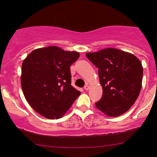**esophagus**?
Returning <instances> with one entry per match:
<instances>
[{
	"mask_svg": "<svg viewBox=\"0 0 157 157\" xmlns=\"http://www.w3.org/2000/svg\"><path fill=\"white\" fill-rule=\"evenodd\" d=\"M84 89L86 90V91H88V90L89 89V85H86L85 86H84Z\"/></svg>",
	"mask_w": 157,
	"mask_h": 157,
	"instance_id": "34e87169",
	"label": "esophagus"
}]
</instances>
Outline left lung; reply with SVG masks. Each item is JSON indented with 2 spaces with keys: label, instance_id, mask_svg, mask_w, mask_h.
<instances>
[{
  "label": "left lung",
  "instance_id": "8db88e82",
  "mask_svg": "<svg viewBox=\"0 0 157 157\" xmlns=\"http://www.w3.org/2000/svg\"><path fill=\"white\" fill-rule=\"evenodd\" d=\"M86 56L98 68L103 89L96 108L109 117L123 114L140 93L143 76L141 61L132 53L117 48H105Z\"/></svg>",
  "mask_w": 157,
  "mask_h": 157
}]
</instances>
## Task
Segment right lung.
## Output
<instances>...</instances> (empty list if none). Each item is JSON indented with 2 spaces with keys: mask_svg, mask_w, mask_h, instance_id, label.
Returning a JSON list of instances; mask_svg holds the SVG:
<instances>
[{
  "mask_svg": "<svg viewBox=\"0 0 157 157\" xmlns=\"http://www.w3.org/2000/svg\"><path fill=\"white\" fill-rule=\"evenodd\" d=\"M76 51L48 46L32 51L22 63L21 87L31 106L48 119L62 117L81 92L71 86L70 66Z\"/></svg>",
  "mask_w": 157,
  "mask_h": 157,
  "instance_id": "add662e5",
  "label": "right lung"
}]
</instances>
